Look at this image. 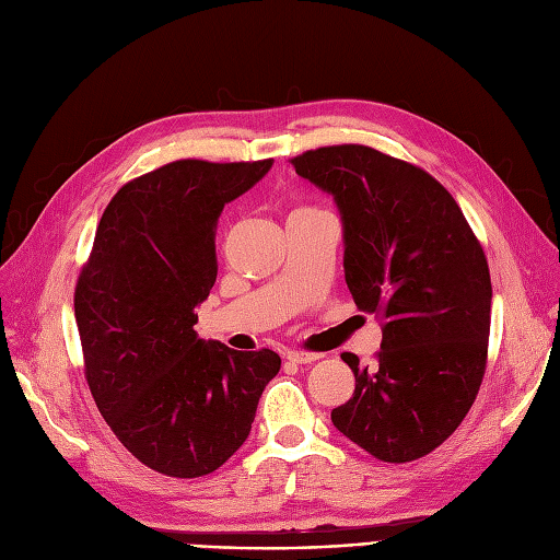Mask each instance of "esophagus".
Returning <instances> with one entry per match:
<instances>
[{"mask_svg":"<svg viewBox=\"0 0 560 560\" xmlns=\"http://www.w3.org/2000/svg\"><path fill=\"white\" fill-rule=\"evenodd\" d=\"M316 360H320L318 353H304V350H291V353H288V362L293 364H312Z\"/></svg>","mask_w":560,"mask_h":560,"instance_id":"obj_1","label":"esophagus"}]
</instances>
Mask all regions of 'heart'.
Instances as JSON below:
<instances>
[{
	"mask_svg": "<svg viewBox=\"0 0 560 560\" xmlns=\"http://www.w3.org/2000/svg\"><path fill=\"white\" fill-rule=\"evenodd\" d=\"M295 212H306V207H300V210H295Z\"/></svg>",
	"mask_w": 560,
	"mask_h": 560,
	"instance_id": "1",
	"label": "heart"
}]
</instances>
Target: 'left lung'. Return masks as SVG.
I'll return each mask as SVG.
<instances>
[{
  "instance_id": "left-lung-1",
  "label": "left lung",
  "mask_w": 560,
  "mask_h": 560,
  "mask_svg": "<svg viewBox=\"0 0 560 560\" xmlns=\"http://www.w3.org/2000/svg\"><path fill=\"white\" fill-rule=\"evenodd\" d=\"M337 202L343 272L360 312L385 318L381 353L353 369L355 392L332 410L346 439L381 462L436 450L478 395L491 323V279L459 205L418 165L364 144L293 159Z\"/></svg>"
}]
</instances>
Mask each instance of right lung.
Listing matches in <instances>:
<instances>
[{
  "mask_svg": "<svg viewBox=\"0 0 560 560\" xmlns=\"http://www.w3.org/2000/svg\"><path fill=\"white\" fill-rule=\"evenodd\" d=\"M272 163L182 159L124 184L75 285L101 416L138 462L171 478H200L231 459L281 369L275 350L242 353L194 329L217 281L223 207Z\"/></svg>",
  "mask_w": 560,
  "mask_h": 560,
  "instance_id": "obj_1",
  "label": "right lung"
}]
</instances>
